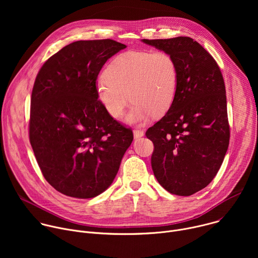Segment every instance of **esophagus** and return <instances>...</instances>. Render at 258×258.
<instances>
[{"mask_svg": "<svg viewBox=\"0 0 258 258\" xmlns=\"http://www.w3.org/2000/svg\"><path fill=\"white\" fill-rule=\"evenodd\" d=\"M144 131H141V130H135L134 131V137L135 139H140L142 137H144Z\"/></svg>", "mask_w": 258, "mask_h": 258, "instance_id": "esophagus-1", "label": "esophagus"}]
</instances>
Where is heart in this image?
Here are the masks:
<instances>
[{
	"label": "heart",
	"mask_w": 258,
	"mask_h": 258,
	"mask_svg": "<svg viewBox=\"0 0 258 258\" xmlns=\"http://www.w3.org/2000/svg\"><path fill=\"white\" fill-rule=\"evenodd\" d=\"M178 88V68L167 52L127 51L116 56L98 80L99 102L113 118L120 117L131 99L125 116L128 123H144L161 116L171 107Z\"/></svg>",
	"instance_id": "1"
}]
</instances>
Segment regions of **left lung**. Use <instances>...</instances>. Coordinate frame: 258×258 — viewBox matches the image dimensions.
Wrapping results in <instances>:
<instances>
[{
	"label": "left lung",
	"mask_w": 258,
	"mask_h": 258,
	"mask_svg": "<svg viewBox=\"0 0 258 258\" xmlns=\"http://www.w3.org/2000/svg\"><path fill=\"white\" fill-rule=\"evenodd\" d=\"M142 42L169 53L178 68V88L171 107L146 132L154 144L152 169L166 191L190 196L213 179L229 147L222 71L213 57L189 36Z\"/></svg>",
	"instance_id": "8db88e82"
}]
</instances>
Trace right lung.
<instances>
[{
  "mask_svg": "<svg viewBox=\"0 0 258 258\" xmlns=\"http://www.w3.org/2000/svg\"><path fill=\"white\" fill-rule=\"evenodd\" d=\"M125 48L109 39L71 43L36 76L29 141L44 177L66 196L88 199L103 193L134 140L132 130L107 113L96 93L103 65Z\"/></svg>",
  "mask_w": 258,
  "mask_h": 258,
  "instance_id": "add662e5",
  "label": "right lung"
}]
</instances>
